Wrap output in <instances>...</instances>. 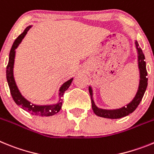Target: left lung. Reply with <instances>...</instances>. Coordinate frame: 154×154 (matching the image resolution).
<instances>
[{"label": "left lung", "mask_w": 154, "mask_h": 154, "mask_svg": "<svg viewBox=\"0 0 154 154\" xmlns=\"http://www.w3.org/2000/svg\"><path fill=\"white\" fill-rule=\"evenodd\" d=\"M136 45L137 47L139 54V68H140V86H139L138 91L135 96L134 99L127 105L126 107H123L122 109H116V110H104V109H100L96 107V105L94 103L92 99V91L91 88H89V92H90L91 97V105L93 112L94 114L97 116L103 118H107V119H120V118L125 117L128 116L130 113L134 112L136 108L140 105V101H142V98L143 97L144 93L146 91V89L147 88V71H146V67L145 57L142 51V49L139 48L138 42H136Z\"/></svg>", "instance_id": "left-lung-1"}]
</instances>
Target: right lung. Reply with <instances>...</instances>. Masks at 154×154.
Masks as SVG:
<instances>
[{
	"mask_svg": "<svg viewBox=\"0 0 154 154\" xmlns=\"http://www.w3.org/2000/svg\"><path fill=\"white\" fill-rule=\"evenodd\" d=\"M31 26H29L25 29L23 32L20 35L18 38L14 40V43L12 45V47L11 49L10 54H9V61L7 66L6 69V77L7 81H8V84L9 88H10L11 94L12 96L13 100L14 102L18 105L21 106V109H23L24 110L27 111L29 113L32 115H35V116H51L53 115L57 114L60 112L62 107V100H60L57 105H49V106H37V105H31L30 102L25 99V97H22L20 91H18L17 85L15 84L14 79V75H13V67H14V57H15V49L18 47V45L21 43L24 37L25 36V35L27 34L28 31L30 29ZM73 81V79H70L66 83H64L63 86L60 88V97L63 96L64 92L66 91L68 89L71 82Z\"/></svg>",
	"mask_w": 154,
	"mask_h": 154,
	"instance_id": "add662e5",
	"label": "right lung"
}]
</instances>
